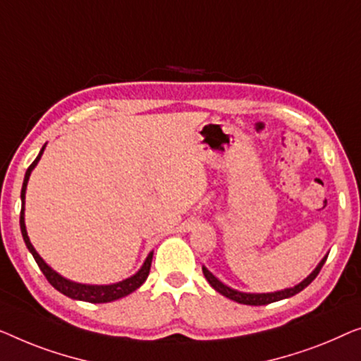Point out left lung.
I'll list each match as a JSON object with an SVG mask.
<instances>
[{
    "label": "left lung",
    "mask_w": 361,
    "mask_h": 361,
    "mask_svg": "<svg viewBox=\"0 0 361 361\" xmlns=\"http://www.w3.org/2000/svg\"><path fill=\"white\" fill-rule=\"evenodd\" d=\"M327 255L317 263V267L314 268L311 275H309L307 278H304L301 283L294 284L293 288H284V289H280V291H275V293H243V291H238V289L227 286V284H224L221 280H217V278L212 275V273L207 270L204 265H202V273H204V278L209 281L211 286L214 288L217 293H221L222 296L229 298V299H232V301H235L238 304H247V306H265V304L281 301V299L291 298V296H294V294L301 293L304 288L309 286V284L316 280V276L319 275V271H321L322 265L327 260Z\"/></svg>",
    "instance_id": "left-lung-1"
}]
</instances>
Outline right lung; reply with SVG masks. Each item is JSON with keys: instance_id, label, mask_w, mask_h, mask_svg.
<instances>
[{"instance_id": "right-lung-1", "label": "right lung", "mask_w": 361, "mask_h": 361, "mask_svg": "<svg viewBox=\"0 0 361 361\" xmlns=\"http://www.w3.org/2000/svg\"><path fill=\"white\" fill-rule=\"evenodd\" d=\"M45 145L44 144L42 149H40L37 159H35L32 164L26 171V175H24V181H23V190H21V217H19V224H21V233H23V238L24 242H26V247L27 250L32 253L35 263H37L40 271L44 273V276L47 278V281L52 284V286L60 291L65 296L72 298V299H77V301H86V302H93V304H99V302H111V301H116V299H121L124 296H128V294L134 293L137 288H140L144 281L147 280V276H149L150 273V265H152V257H154V252H150L149 255H147L144 265L139 268V271H135L134 275L126 278L123 281H118V283H111V284H85V283H77V281H72L68 280V278H65L62 275H59L57 271L54 270L52 267H49L47 263L44 262V258L39 255L37 252H35V248L32 243L29 240V235H27V231H26V222H24V201H26V190H27V181H29V176L32 173V170L35 169V165L39 164L40 157H42L44 150H45Z\"/></svg>"}]
</instances>
